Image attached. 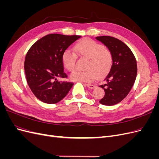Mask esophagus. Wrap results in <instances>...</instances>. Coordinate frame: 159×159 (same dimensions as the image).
Instances as JSON below:
<instances>
[{
    "label": "esophagus",
    "mask_w": 159,
    "mask_h": 159,
    "mask_svg": "<svg viewBox=\"0 0 159 159\" xmlns=\"http://www.w3.org/2000/svg\"><path fill=\"white\" fill-rule=\"evenodd\" d=\"M86 85H87V87L88 88H90V89H93V88H95L96 86L95 85H93V84H85Z\"/></svg>",
    "instance_id": "34e87169"
}]
</instances>
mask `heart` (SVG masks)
<instances>
[{"mask_svg": "<svg viewBox=\"0 0 159 159\" xmlns=\"http://www.w3.org/2000/svg\"><path fill=\"white\" fill-rule=\"evenodd\" d=\"M76 54L88 57L85 65L86 70H75L70 75L74 81L91 82L97 76L102 78L110 71L113 65V55L111 51L89 38H85L76 43L74 47ZM70 49L65 50L61 54V61L65 68L70 71L75 68L77 56Z\"/></svg>", "mask_w": 159, "mask_h": 159, "instance_id": "obj_1", "label": "heart"}]
</instances>
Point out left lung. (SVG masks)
I'll return each mask as SVG.
<instances>
[{
  "label": "left lung",
  "mask_w": 159,
  "mask_h": 159,
  "mask_svg": "<svg viewBox=\"0 0 159 159\" xmlns=\"http://www.w3.org/2000/svg\"><path fill=\"white\" fill-rule=\"evenodd\" d=\"M95 38L106 46L113 55L111 68L105 84L99 85L105 91L100 103L111 106L121 102L131 91L137 74V61L131 49L117 38L108 36Z\"/></svg>",
  "instance_id": "left-lung-1"
}]
</instances>
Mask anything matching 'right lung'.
Here are the masks:
<instances>
[{"instance_id": "add662e5", "label": "right lung", "mask_w": 159, "mask_h": 159, "mask_svg": "<svg viewBox=\"0 0 159 159\" xmlns=\"http://www.w3.org/2000/svg\"><path fill=\"white\" fill-rule=\"evenodd\" d=\"M81 37L50 34L36 41L25 57V71L28 86L41 102L54 104L64 99L74 85L67 78L61 61L63 52Z\"/></svg>"}]
</instances>
